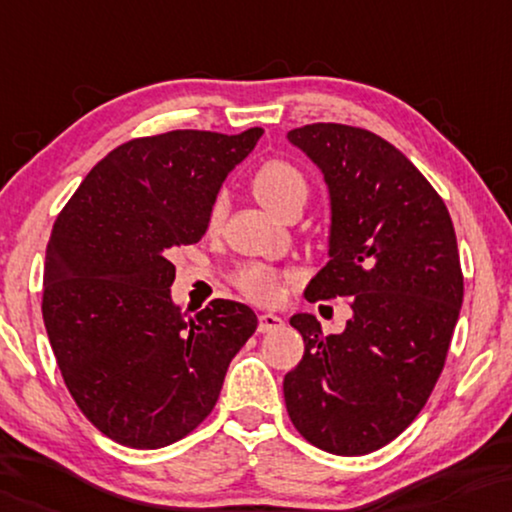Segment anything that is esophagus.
<instances>
[{
    "label": "esophagus",
    "instance_id": "34e87169",
    "mask_svg": "<svg viewBox=\"0 0 512 512\" xmlns=\"http://www.w3.org/2000/svg\"><path fill=\"white\" fill-rule=\"evenodd\" d=\"M276 329H283V318H278V315L273 313H262L259 315V322H257V331H276Z\"/></svg>",
    "mask_w": 512,
    "mask_h": 512
}]
</instances>
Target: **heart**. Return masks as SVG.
I'll return each instance as SVG.
<instances>
[{
  "label": "heart",
  "mask_w": 512,
  "mask_h": 512,
  "mask_svg": "<svg viewBox=\"0 0 512 512\" xmlns=\"http://www.w3.org/2000/svg\"><path fill=\"white\" fill-rule=\"evenodd\" d=\"M253 190L257 199L269 208L271 213L280 215L294 204H304L308 194L306 176L287 160H269L255 171ZM225 218V199H213L208 208L206 227L208 232H218ZM236 287L246 294L248 299L259 304H273L280 297V273L271 266L250 264L236 273Z\"/></svg>",
  "instance_id": "obj_1"
}]
</instances>
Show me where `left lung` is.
Listing matches in <instances>:
<instances>
[{
	"mask_svg": "<svg viewBox=\"0 0 512 512\" xmlns=\"http://www.w3.org/2000/svg\"><path fill=\"white\" fill-rule=\"evenodd\" d=\"M325 176L329 262L306 299H350L341 334L297 313L304 357L283 380L301 436L331 455H369L424 408L464 299L457 236L415 164L369 129L315 122L287 132Z\"/></svg>",
	"mask_w": 512,
	"mask_h": 512,
	"instance_id": "8db88e82",
	"label": "left lung"
}]
</instances>
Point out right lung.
I'll use <instances>...</instances> for the list:
<instances>
[{"label":"right lung","mask_w":512,"mask_h":512,"mask_svg":"<svg viewBox=\"0 0 512 512\" xmlns=\"http://www.w3.org/2000/svg\"><path fill=\"white\" fill-rule=\"evenodd\" d=\"M262 127L122 143L57 215L43 271V325L64 385L111 441L155 450L197 429L257 315L213 299L187 320L171 299L174 248L206 234L208 208Z\"/></svg>","instance_id":"right-lung-1"}]
</instances>
